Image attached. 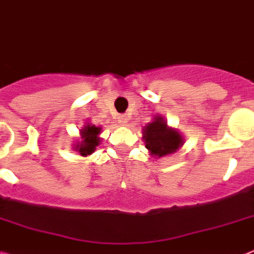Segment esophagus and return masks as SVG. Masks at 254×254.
I'll return each instance as SVG.
<instances>
[{
	"label": "esophagus",
	"mask_w": 254,
	"mask_h": 254,
	"mask_svg": "<svg viewBox=\"0 0 254 254\" xmlns=\"http://www.w3.org/2000/svg\"><path fill=\"white\" fill-rule=\"evenodd\" d=\"M127 122H128V118H127L126 115H121V117H119V123H121V125L126 126L127 125Z\"/></svg>",
	"instance_id": "34e87169"
}]
</instances>
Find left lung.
<instances>
[{"label":"left lung","mask_w":254,"mask_h":254,"mask_svg":"<svg viewBox=\"0 0 254 254\" xmlns=\"http://www.w3.org/2000/svg\"><path fill=\"white\" fill-rule=\"evenodd\" d=\"M142 139L150 154L158 158L175 153L184 142L179 132L169 127L165 118L161 115H157L152 122L144 127Z\"/></svg>","instance_id":"obj_1"}]
</instances>
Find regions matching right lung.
Listing matches in <instances>:
<instances>
[{
	"instance_id": "obj_1",
	"label": "right lung",
	"mask_w": 254,
	"mask_h": 254,
	"mask_svg": "<svg viewBox=\"0 0 254 254\" xmlns=\"http://www.w3.org/2000/svg\"><path fill=\"white\" fill-rule=\"evenodd\" d=\"M101 133V127H96L94 125L88 123L80 129L81 141H77L75 145V150L80 153V156H89L96 150L100 145V137L98 135Z\"/></svg>"
}]
</instances>
